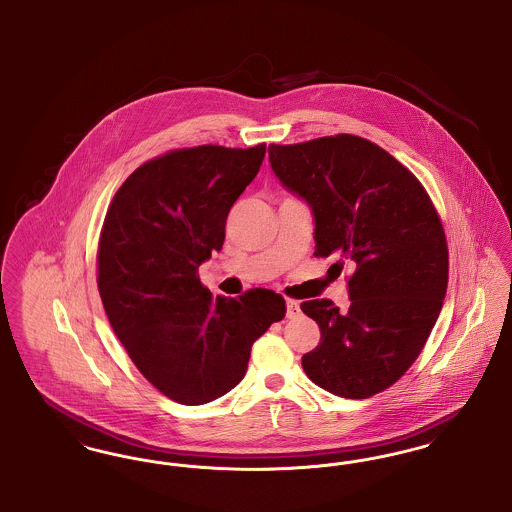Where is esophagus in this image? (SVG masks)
Masks as SVG:
<instances>
[{
  "label": "esophagus",
  "instance_id": "obj_1",
  "mask_svg": "<svg viewBox=\"0 0 512 512\" xmlns=\"http://www.w3.org/2000/svg\"><path fill=\"white\" fill-rule=\"evenodd\" d=\"M299 313H301L299 303H297V301H293V299H286V317L295 318Z\"/></svg>",
  "mask_w": 512,
  "mask_h": 512
}]
</instances>
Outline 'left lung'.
I'll return each mask as SVG.
<instances>
[{
	"instance_id": "1",
	"label": "left lung",
	"mask_w": 512,
	"mask_h": 512,
	"mask_svg": "<svg viewBox=\"0 0 512 512\" xmlns=\"http://www.w3.org/2000/svg\"><path fill=\"white\" fill-rule=\"evenodd\" d=\"M280 184L315 220V255L355 265L349 309L330 299L301 303L320 343L305 374L345 399L390 388L413 365L447 292V244L438 213L413 172L365 138L338 134L268 147Z\"/></svg>"
}]
</instances>
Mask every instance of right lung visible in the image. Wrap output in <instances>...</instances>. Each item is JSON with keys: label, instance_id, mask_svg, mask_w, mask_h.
Listing matches in <instances>:
<instances>
[{"label": "right lung", "instance_id": "1", "mask_svg": "<svg viewBox=\"0 0 512 512\" xmlns=\"http://www.w3.org/2000/svg\"><path fill=\"white\" fill-rule=\"evenodd\" d=\"M267 146L171 151L132 172L101 228L98 288L107 318L147 380L182 405L236 388L251 345L286 315L282 295H213L197 268L222 249L236 199Z\"/></svg>", "mask_w": 512, "mask_h": 512}]
</instances>
